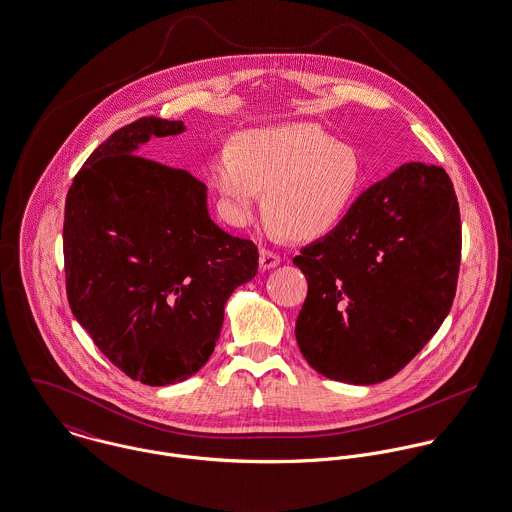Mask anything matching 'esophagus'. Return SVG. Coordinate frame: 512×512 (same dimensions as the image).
<instances>
[{"label": "esophagus", "mask_w": 512, "mask_h": 512, "mask_svg": "<svg viewBox=\"0 0 512 512\" xmlns=\"http://www.w3.org/2000/svg\"><path fill=\"white\" fill-rule=\"evenodd\" d=\"M279 263H281V257H279V255H275V253L269 251V249H261V253H259V267H261V271H271V269H275Z\"/></svg>", "instance_id": "1"}]
</instances>
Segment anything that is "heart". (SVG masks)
I'll return each mask as SVG.
<instances>
[{"label": "heart", "mask_w": 512, "mask_h": 512, "mask_svg": "<svg viewBox=\"0 0 512 512\" xmlns=\"http://www.w3.org/2000/svg\"><path fill=\"white\" fill-rule=\"evenodd\" d=\"M233 153L210 159L208 178L231 224H245L265 188L271 228L308 239L332 228L361 184L357 153L312 123L243 131Z\"/></svg>", "instance_id": "heart-1"}]
</instances>
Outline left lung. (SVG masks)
Segmentation results:
<instances>
[{
    "label": "left lung",
    "instance_id": "8db88e82",
    "mask_svg": "<svg viewBox=\"0 0 512 512\" xmlns=\"http://www.w3.org/2000/svg\"><path fill=\"white\" fill-rule=\"evenodd\" d=\"M459 259L450 176L404 163L292 259L308 281L294 330L304 359L349 385L391 379L450 314Z\"/></svg>",
    "mask_w": 512,
    "mask_h": 512
}]
</instances>
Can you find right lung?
Instances as JSON below:
<instances>
[{"instance_id": "1", "label": "right lung", "mask_w": 512, "mask_h": 512, "mask_svg": "<svg viewBox=\"0 0 512 512\" xmlns=\"http://www.w3.org/2000/svg\"><path fill=\"white\" fill-rule=\"evenodd\" d=\"M182 121L141 117L104 141L76 174L64 206V273L74 318L127 377L186 381L210 359L231 292L257 275L253 241L208 212L190 172L137 157Z\"/></svg>"}]
</instances>
